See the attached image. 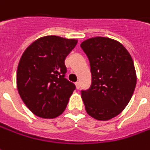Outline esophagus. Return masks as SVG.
I'll return each mask as SVG.
<instances>
[{"label": "esophagus", "instance_id": "1", "mask_svg": "<svg viewBox=\"0 0 150 150\" xmlns=\"http://www.w3.org/2000/svg\"><path fill=\"white\" fill-rule=\"evenodd\" d=\"M75 85H76V87H77V89H79V87H80V83L78 82H77L75 83Z\"/></svg>", "mask_w": 150, "mask_h": 150}]
</instances>
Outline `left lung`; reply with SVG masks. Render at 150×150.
Wrapping results in <instances>:
<instances>
[{"mask_svg":"<svg viewBox=\"0 0 150 150\" xmlns=\"http://www.w3.org/2000/svg\"><path fill=\"white\" fill-rule=\"evenodd\" d=\"M81 48L90 62L91 87L82 90L87 113L98 120H108L125 108L136 86L132 58L123 45L105 37L83 41Z\"/></svg>","mask_w":150,"mask_h":150,"instance_id":"8db88e82","label":"left lung"}]
</instances>
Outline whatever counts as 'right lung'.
Segmentation results:
<instances>
[{"instance_id": "1", "label": "right lung", "mask_w": 150, "mask_h": 150, "mask_svg": "<svg viewBox=\"0 0 150 150\" xmlns=\"http://www.w3.org/2000/svg\"><path fill=\"white\" fill-rule=\"evenodd\" d=\"M77 40L55 35L40 38L22 54L17 68V89L35 115L55 118L63 113L76 89L65 78V59Z\"/></svg>"}]
</instances>
